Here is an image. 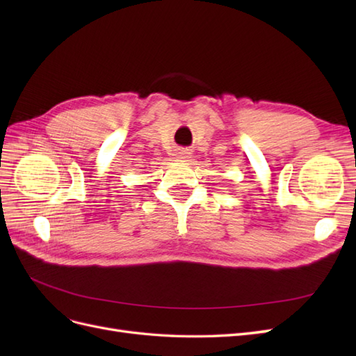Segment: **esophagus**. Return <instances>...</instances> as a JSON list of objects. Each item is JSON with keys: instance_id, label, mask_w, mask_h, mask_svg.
Masks as SVG:
<instances>
[{"instance_id": "1", "label": "esophagus", "mask_w": 356, "mask_h": 356, "mask_svg": "<svg viewBox=\"0 0 356 356\" xmlns=\"http://www.w3.org/2000/svg\"><path fill=\"white\" fill-rule=\"evenodd\" d=\"M188 157H190L188 149H178V152L175 153V159L178 161H186Z\"/></svg>"}]
</instances>
